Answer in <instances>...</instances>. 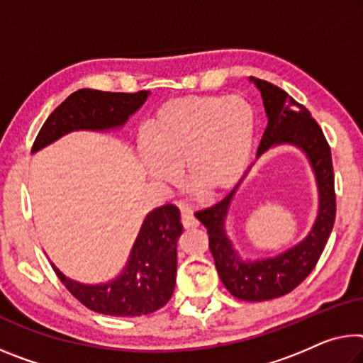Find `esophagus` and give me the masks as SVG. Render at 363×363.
<instances>
[{"mask_svg": "<svg viewBox=\"0 0 363 363\" xmlns=\"http://www.w3.org/2000/svg\"><path fill=\"white\" fill-rule=\"evenodd\" d=\"M182 215H181V223L182 226L186 229H192V228H197L199 226V221L195 220L191 208H187V206H184V208H181Z\"/></svg>", "mask_w": 363, "mask_h": 363, "instance_id": "obj_1", "label": "esophagus"}]
</instances>
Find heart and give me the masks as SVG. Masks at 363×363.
Segmentation results:
<instances>
[{
    "label": "heart",
    "instance_id": "heart-1",
    "mask_svg": "<svg viewBox=\"0 0 363 363\" xmlns=\"http://www.w3.org/2000/svg\"><path fill=\"white\" fill-rule=\"evenodd\" d=\"M257 118L242 96L176 99L160 106L139 143L152 179L174 184L186 168L189 184L208 197L234 187L249 164Z\"/></svg>",
    "mask_w": 363,
    "mask_h": 363
}]
</instances>
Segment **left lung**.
Wrapping results in <instances>:
<instances>
[{"label": "left lung", "mask_w": 363, "mask_h": 363, "mask_svg": "<svg viewBox=\"0 0 363 363\" xmlns=\"http://www.w3.org/2000/svg\"><path fill=\"white\" fill-rule=\"evenodd\" d=\"M260 90L268 125L258 145L257 157L272 147L291 143L307 155L318 186V215L312 231L302 242L273 258L257 262L242 260L235 254L226 234V216L235 194L233 189L220 202L195 213L208 231L210 250L216 272L226 289L240 301L262 302L287 294L312 273L333 231L336 218L335 172L331 148L318 123L308 109L297 103L283 89L267 80L250 77Z\"/></svg>", "instance_id": "obj_1"}]
</instances>
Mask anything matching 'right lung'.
<instances>
[{
	"label": "right lung",
	"mask_w": 363,
	"mask_h": 363,
	"mask_svg": "<svg viewBox=\"0 0 363 363\" xmlns=\"http://www.w3.org/2000/svg\"><path fill=\"white\" fill-rule=\"evenodd\" d=\"M150 91L137 94L82 89L57 106L40 129L32 153L72 130H108L125 124ZM182 234L179 210L163 205L147 215L132 247L128 264L105 284H82L66 278L53 264L66 289L85 307L111 316H140L168 303L174 292L177 239Z\"/></svg>",
	"instance_id": "1"
}]
</instances>
